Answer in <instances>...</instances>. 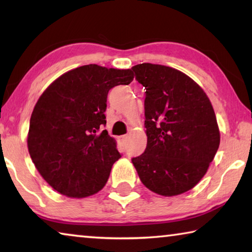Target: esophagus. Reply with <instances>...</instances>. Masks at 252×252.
Returning <instances> with one entry per match:
<instances>
[{
	"label": "esophagus",
	"instance_id": "esophagus-1",
	"mask_svg": "<svg viewBox=\"0 0 252 252\" xmlns=\"http://www.w3.org/2000/svg\"><path fill=\"white\" fill-rule=\"evenodd\" d=\"M126 138H127L126 135H121V136H119V140H120V141H121L122 143H126Z\"/></svg>",
	"mask_w": 252,
	"mask_h": 252
}]
</instances>
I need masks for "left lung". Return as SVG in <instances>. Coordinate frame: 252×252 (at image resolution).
I'll return each mask as SVG.
<instances>
[{"instance_id":"1","label":"left lung","mask_w":252,"mask_h":252,"mask_svg":"<svg viewBox=\"0 0 252 252\" xmlns=\"http://www.w3.org/2000/svg\"><path fill=\"white\" fill-rule=\"evenodd\" d=\"M132 70L146 88V151L132 159L141 182L164 197L198 185L215 158L220 131L200 85L173 67L142 63Z\"/></svg>"}]
</instances>
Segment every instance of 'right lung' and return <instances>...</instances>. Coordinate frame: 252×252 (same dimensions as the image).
Listing matches in <instances>:
<instances>
[{"label":"right lung","mask_w":252,"mask_h":252,"mask_svg":"<svg viewBox=\"0 0 252 252\" xmlns=\"http://www.w3.org/2000/svg\"><path fill=\"white\" fill-rule=\"evenodd\" d=\"M132 69L89 64L65 72L34 106L28 149L42 178L69 198L95 194L121 158L105 126L110 89L133 81Z\"/></svg>","instance_id":"right-lung-1"}]
</instances>
